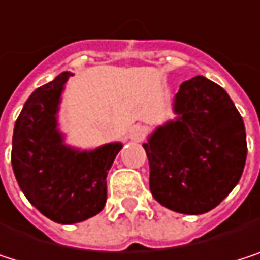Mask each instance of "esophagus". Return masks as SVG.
Wrapping results in <instances>:
<instances>
[{
    "label": "esophagus",
    "instance_id": "34e87169",
    "mask_svg": "<svg viewBox=\"0 0 260 260\" xmlns=\"http://www.w3.org/2000/svg\"><path fill=\"white\" fill-rule=\"evenodd\" d=\"M145 137H146V127L143 124H136L129 131V139L133 142H142L145 140Z\"/></svg>",
    "mask_w": 260,
    "mask_h": 260
}]
</instances>
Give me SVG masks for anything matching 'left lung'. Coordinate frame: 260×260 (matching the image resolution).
<instances>
[{"label": "left lung", "mask_w": 260, "mask_h": 260, "mask_svg": "<svg viewBox=\"0 0 260 260\" xmlns=\"http://www.w3.org/2000/svg\"><path fill=\"white\" fill-rule=\"evenodd\" d=\"M174 118L157 126L143 148L152 197L166 209L201 215L239 183L247 160L244 120L218 83L195 76L172 100Z\"/></svg>", "instance_id": "1"}]
</instances>
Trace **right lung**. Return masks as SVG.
Listing matches in <instances>:
<instances>
[{
  "label": "right lung",
  "mask_w": 260,
  "mask_h": 260,
  "mask_svg": "<svg viewBox=\"0 0 260 260\" xmlns=\"http://www.w3.org/2000/svg\"><path fill=\"white\" fill-rule=\"evenodd\" d=\"M70 76L63 71L30 94L12 139V168L22 193L57 224L82 222L105 207L106 175L123 148L112 142L80 149L65 142L59 109Z\"/></svg>",
  "instance_id": "1"
}]
</instances>
